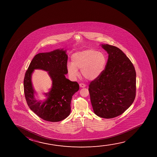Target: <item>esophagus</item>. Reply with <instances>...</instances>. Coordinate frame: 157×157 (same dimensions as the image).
<instances>
[{
  "instance_id": "34e87169",
  "label": "esophagus",
  "mask_w": 157,
  "mask_h": 157,
  "mask_svg": "<svg viewBox=\"0 0 157 157\" xmlns=\"http://www.w3.org/2000/svg\"><path fill=\"white\" fill-rule=\"evenodd\" d=\"M79 86L80 87H82V88H84V87H85V85L84 84H82V83H81V84H79Z\"/></svg>"
}]
</instances>
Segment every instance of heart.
<instances>
[{
	"instance_id": "obj_1",
	"label": "heart",
	"mask_w": 157,
	"mask_h": 157,
	"mask_svg": "<svg viewBox=\"0 0 157 157\" xmlns=\"http://www.w3.org/2000/svg\"><path fill=\"white\" fill-rule=\"evenodd\" d=\"M72 63L67 64V70L71 77L79 75L78 69L81 70L83 77L89 80L97 79L105 69L107 57L102 52L87 49L77 52L71 56Z\"/></svg>"
}]
</instances>
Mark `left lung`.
<instances>
[{
    "label": "left lung",
    "mask_w": 157,
    "mask_h": 157,
    "mask_svg": "<svg viewBox=\"0 0 157 157\" xmlns=\"http://www.w3.org/2000/svg\"><path fill=\"white\" fill-rule=\"evenodd\" d=\"M108 54L105 69L88 87L95 114L104 118L122 114L133 103L136 93V73L131 60L116 47L105 44Z\"/></svg>",
    "instance_id": "obj_1"
}]
</instances>
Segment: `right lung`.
<instances>
[{"label":"right lung","mask_w":157,"mask_h":157,"mask_svg":"<svg viewBox=\"0 0 157 157\" xmlns=\"http://www.w3.org/2000/svg\"><path fill=\"white\" fill-rule=\"evenodd\" d=\"M65 52L57 49L37 54L30 62L24 77V93L29 107L40 118L49 122H59L69 116L72 98L79 88L77 82H71L65 76L68 72V57ZM34 69L48 71L53 81L51 90L46 94L48 99L42 103L36 101L33 95L31 75Z\"/></svg>","instance_id":"obj_1"}]
</instances>
